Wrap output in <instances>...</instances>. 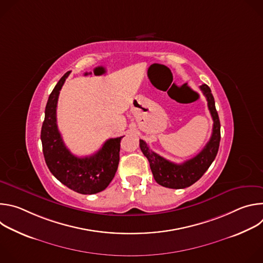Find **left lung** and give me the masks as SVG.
Here are the masks:
<instances>
[{
	"label": "left lung",
	"instance_id": "obj_1",
	"mask_svg": "<svg viewBox=\"0 0 263 263\" xmlns=\"http://www.w3.org/2000/svg\"><path fill=\"white\" fill-rule=\"evenodd\" d=\"M200 88L206 97L208 109L213 120V128L209 141L197 156L186 160L181 164H176L151 151L146 142L142 139L139 140L140 149L149 162V167H151L155 181L159 185L167 187V189H185V187L196 183L209 168L218 151L220 141V123L215 109L214 98L208 85L203 84Z\"/></svg>",
	"mask_w": 263,
	"mask_h": 263
}]
</instances>
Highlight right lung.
Listing matches in <instances>:
<instances>
[{"label":"right lung","instance_id":"right-lung-1","mask_svg":"<svg viewBox=\"0 0 263 263\" xmlns=\"http://www.w3.org/2000/svg\"><path fill=\"white\" fill-rule=\"evenodd\" d=\"M69 71L54 87L45 111L42 143L46 163L57 180L71 191L93 195L104 191L114 179L120 161L121 137L108 139L99 151L88 157H77L65 146L57 127L56 109L60 89Z\"/></svg>","mask_w":263,"mask_h":263}]
</instances>
